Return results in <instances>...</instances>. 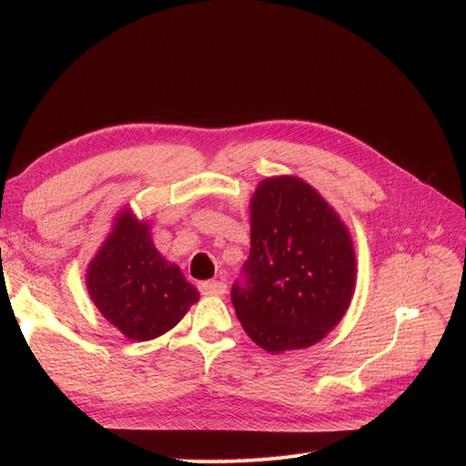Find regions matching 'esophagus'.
<instances>
[{
    "instance_id": "34e87169",
    "label": "esophagus",
    "mask_w": 466,
    "mask_h": 466,
    "mask_svg": "<svg viewBox=\"0 0 466 466\" xmlns=\"http://www.w3.org/2000/svg\"><path fill=\"white\" fill-rule=\"evenodd\" d=\"M202 295H208V297H220L225 295L227 290V285L223 281H204L198 285Z\"/></svg>"
}]
</instances>
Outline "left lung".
<instances>
[{"instance_id":"8db88e82","label":"left lung","mask_w":466,"mask_h":466,"mask_svg":"<svg viewBox=\"0 0 466 466\" xmlns=\"http://www.w3.org/2000/svg\"><path fill=\"white\" fill-rule=\"evenodd\" d=\"M346 225L306 181L264 179L251 200V251L232 285L236 315L270 353L309 348L334 329L355 289Z\"/></svg>"}]
</instances>
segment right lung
<instances>
[{
	"label": "right lung",
	"instance_id": "obj_1",
	"mask_svg": "<svg viewBox=\"0 0 466 466\" xmlns=\"http://www.w3.org/2000/svg\"><path fill=\"white\" fill-rule=\"evenodd\" d=\"M149 230L145 220L122 209L86 268L92 302L113 327L136 341L174 329L200 299L179 266L158 253Z\"/></svg>",
	"mask_w": 466,
	"mask_h": 466
}]
</instances>
